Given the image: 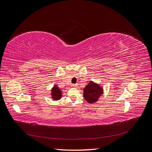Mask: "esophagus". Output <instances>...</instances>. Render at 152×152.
Instances as JSON below:
<instances>
[{
  "label": "esophagus",
  "mask_w": 152,
  "mask_h": 152,
  "mask_svg": "<svg viewBox=\"0 0 152 152\" xmlns=\"http://www.w3.org/2000/svg\"><path fill=\"white\" fill-rule=\"evenodd\" d=\"M77 84H74L72 85V86L73 87H77Z\"/></svg>",
  "instance_id": "34e87169"
}]
</instances>
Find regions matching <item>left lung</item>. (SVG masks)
I'll use <instances>...</instances> for the list:
<instances>
[{"label":"left lung","mask_w":152,"mask_h":152,"mask_svg":"<svg viewBox=\"0 0 152 152\" xmlns=\"http://www.w3.org/2000/svg\"><path fill=\"white\" fill-rule=\"evenodd\" d=\"M103 94V89L98 84L91 81L84 89V98L89 103L98 101L99 96Z\"/></svg>","instance_id":"obj_1"}]
</instances>
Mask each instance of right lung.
I'll use <instances>...</instances> for the list:
<instances>
[{
  "instance_id": "add662e5",
  "label": "right lung",
  "mask_w": 152,
  "mask_h": 152,
  "mask_svg": "<svg viewBox=\"0 0 152 152\" xmlns=\"http://www.w3.org/2000/svg\"><path fill=\"white\" fill-rule=\"evenodd\" d=\"M52 98L54 100H58L61 97V91L56 86H54L52 89Z\"/></svg>"
}]
</instances>
